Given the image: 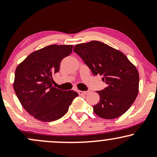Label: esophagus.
<instances>
[{
	"label": "esophagus",
	"instance_id": "obj_1",
	"mask_svg": "<svg viewBox=\"0 0 157 157\" xmlns=\"http://www.w3.org/2000/svg\"><path fill=\"white\" fill-rule=\"evenodd\" d=\"M88 93V91H78V94L80 95H85Z\"/></svg>",
	"mask_w": 157,
	"mask_h": 157
}]
</instances>
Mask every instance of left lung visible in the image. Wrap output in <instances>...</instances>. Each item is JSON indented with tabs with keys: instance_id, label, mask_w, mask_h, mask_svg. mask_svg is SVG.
Instances as JSON below:
<instances>
[{
	"instance_id": "1",
	"label": "left lung",
	"mask_w": 157,
	"mask_h": 157,
	"mask_svg": "<svg viewBox=\"0 0 157 157\" xmlns=\"http://www.w3.org/2000/svg\"><path fill=\"white\" fill-rule=\"evenodd\" d=\"M74 52L89 66L94 75H100L107 87L97 91L100 101L93 106L97 116L115 119L128 110L139 91V73L122 52L100 41L77 44Z\"/></svg>"
}]
</instances>
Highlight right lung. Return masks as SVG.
<instances>
[{
	"instance_id": "1",
	"label": "right lung",
	"mask_w": 157,
	"mask_h": 157,
	"mask_svg": "<svg viewBox=\"0 0 157 157\" xmlns=\"http://www.w3.org/2000/svg\"><path fill=\"white\" fill-rule=\"evenodd\" d=\"M72 45H51L32 52L16 68L13 87L29 113L42 122L58 120L67 113L78 94L54 87L53 76L61 60L72 52Z\"/></svg>"
}]
</instances>
